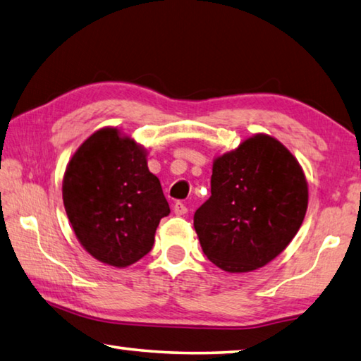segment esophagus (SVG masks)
Returning <instances> with one entry per match:
<instances>
[{
	"label": "esophagus",
	"instance_id": "esophagus-1",
	"mask_svg": "<svg viewBox=\"0 0 361 361\" xmlns=\"http://www.w3.org/2000/svg\"><path fill=\"white\" fill-rule=\"evenodd\" d=\"M173 213H175L176 216H183V214H186V213H188V208H186L185 203L176 202L175 205H173Z\"/></svg>",
	"mask_w": 361,
	"mask_h": 361
}]
</instances>
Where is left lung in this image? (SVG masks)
<instances>
[{
	"mask_svg": "<svg viewBox=\"0 0 361 361\" xmlns=\"http://www.w3.org/2000/svg\"><path fill=\"white\" fill-rule=\"evenodd\" d=\"M306 208L298 161L274 137L255 134L214 159L212 195L195 212L194 228L209 262L247 273L289 246Z\"/></svg>",
	"mask_w": 361,
	"mask_h": 361,
	"instance_id": "1",
	"label": "left lung"
}]
</instances>
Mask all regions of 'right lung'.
Wrapping results in <instances>:
<instances>
[{"label":"right lung","instance_id":"obj_1","mask_svg":"<svg viewBox=\"0 0 361 361\" xmlns=\"http://www.w3.org/2000/svg\"><path fill=\"white\" fill-rule=\"evenodd\" d=\"M63 202L85 251L116 268L152 251L170 213L145 148L116 128L96 130L78 147L64 172Z\"/></svg>","mask_w":361,"mask_h":361}]
</instances>
